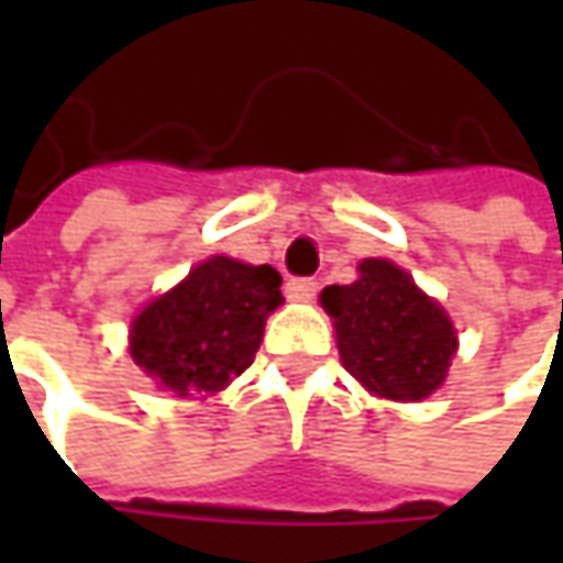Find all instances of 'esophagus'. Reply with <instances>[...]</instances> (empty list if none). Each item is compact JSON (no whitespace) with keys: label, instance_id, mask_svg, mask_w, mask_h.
I'll return each instance as SVG.
<instances>
[{"label":"esophagus","instance_id":"esophagus-1","mask_svg":"<svg viewBox=\"0 0 563 563\" xmlns=\"http://www.w3.org/2000/svg\"><path fill=\"white\" fill-rule=\"evenodd\" d=\"M316 291H319V282H316V278H291V282L285 285V294H288L291 300H300V303L313 300Z\"/></svg>","mask_w":563,"mask_h":563}]
</instances>
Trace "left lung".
<instances>
[{
    "instance_id": "obj_1",
    "label": "left lung",
    "mask_w": 563,
    "mask_h": 563,
    "mask_svg": "<svg viewBox=\"0 0 563 563\" xmlns=\"http://www.w3.org/2000/svg\"><path fill=\"white\" fill-rule=\"evenodd\" d=\"M322 307L335 319L344 369L373 395L420 400L444 382L457 351L454 325L395 263L363 260L357 282L329 285Z\"/></svg>"
}]
</instances>
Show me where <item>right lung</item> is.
I'll return each instance as SVG.
<instances>
[{"mask_svg": "<svg viewBox=\"0 0 563 563\" xmlns=\"http://www.w3.org/2000/svg\"><path fill=\"white\" fill-rule=\"evenodd\" d=\"M282 275L212 256L131 325V357L175 398L222 391L260 351Z\"/></svg>", "mask_w": 563, "mask_h": 563, "instance_id": "add662e5", "label": "right lung"}]
</instances>
